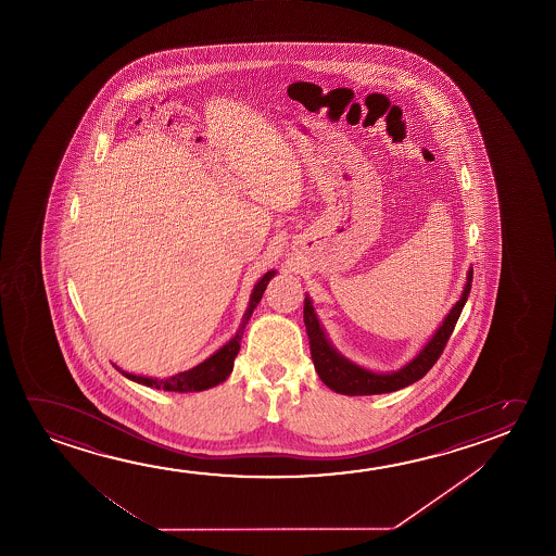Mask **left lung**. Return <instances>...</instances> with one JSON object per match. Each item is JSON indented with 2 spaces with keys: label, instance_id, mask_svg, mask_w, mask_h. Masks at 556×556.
I'll list each match as a JSON object with an SVG mask.
<instances>
[{
  "label": "left lung",
  "instance_id": "8db88e82",
  "mask_svg": "<svg viewBox=\"0 0 556 556\" xmlns=\"http://www.w3.org/2000/svg\"><path fill=\"white\" fill-rule=\"evenodd\" d=\"M471 279H473V269L468 271V281H466L460 300L454 304L451 314L444 317L443 325L437 329V333L431 337V341L424 346V351L419 352L416 358L412 359L410 364H406L404 368L394 371V374H374V371H368V369L352 364L334 351L331 342L327 341L324 329L319 327L312 300L306 296V300H304V324H306V331H308L309 351H312V359H314L317 376L329 389H333L334 393L349 394V396L393 393L402 387L416 383L428 374L429 369L435 366L437 359L441 358L444 346L453 334L454 325L460 317L462 308L470 296Z\"/></svg>",
  "mask_w": 556,
  "mask_h": 556
}]
</instances>
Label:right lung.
Wrapping results in <instances>:
<instances>
[{"instance_id": "add662e5", "label": "right lung", "mask_w": 556, "mask_h": 556, "mask_svg": "<svg viewBox=\"0 0 556 556\" xmlns=\"http://www.w3.org/2000/svg\"><path fill=\"white\" fill-rule=\"evenodd\" d=\"M274 275L275 271H267L257 281L254 292L250 296L247 314L242 317V324H240L237 334L223 349L215 352L214 356H210L202 364H198L197 368L188 369V371H182L179 376H173L169 379L132 376V374H127V371H123L117 366L115 368L119 369L121 374L130 379V381H137V383L146 384V387H154V389H163V391H177V393H194V391H204V389L223 383L227 377L231 376L235 358L239 354L240 341H242V333H244L248 319H250L252 312L256 308L257 302L264 296L265 287H267V282L271 281Z\"/></svg>"}]
</instances>
